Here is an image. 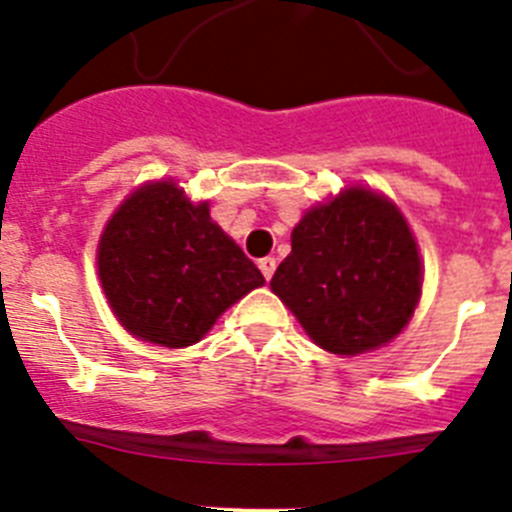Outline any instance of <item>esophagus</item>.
<instances>
[{
    "label": "esophagus",
    "mask_w": 512,
    "mask_h": 512,
    "mask_svg": "<svg viewBox=\"0 0 512 512\" xmlns=\"http://www.w3.org/2000/svg\"><path fill=\"white\" fill-rule=\"evenodd\" d=\"M259 269H261V274H264L266 282H269L271 274H274V269H277V259H274V256H266V259L259 261Z\"/></svg>",
    "instance_id": "34e87169"
}]
</instances>
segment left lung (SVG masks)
<instances>
[{
  "mask_svg": "<svg viewBox=\"0 0 512 512\" xmlns=\"http://www.w3.org/2000/svg\"><path fill=\"white\" fill-rule=\"evenodd\" d=\"M420 284L418 246L405 217L369 189H348L312 207L271 277L274 295L307 336L343 356L392 341L413 318Z\"/></svg>",
  "mask_w": 512,
  "mask_h": 512,
  "instance_id": "1",
  "label": "left lung"
}]
</instances>
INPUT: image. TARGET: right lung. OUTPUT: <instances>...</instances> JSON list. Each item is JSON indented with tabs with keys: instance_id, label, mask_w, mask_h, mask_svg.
<instances>
[{
	"instance_id": "right-lung-1",
	"label": "right lung",
	"mask_w": 512,
	"mask_h": 512,
	"mask_svg": "<svg viewBox=\"0 0 512 512\" xmlns=\"http://www.w3.org/2000/svg\"><path fill=\"white\" fill-rule=\"evenodd\" d=\"M99 279L117 320L143 341L192 346L264 277L171 182L130 194L99 241Z\"/></svg>"
}]
</instances>
